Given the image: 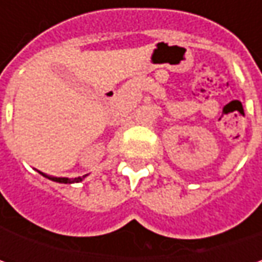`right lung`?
Wrapping results in <instances>:
<instances>
[{
	"instance_id": "obj_1",
	"label": "right lung",
	"mask_w": 262,
	"mask_h": 262,
	"mask_svg": "<svg viewBox=\"0 0 262 262\" xmlns=\"http://www.w3.org/2000/svg\"><path fill=\"white\" fill-rule=\"evenodd\" d=\"M43 175V173H42ZM84 178V176H83ZM83 178H74V179H68V178H49L55 182H61V184H73V182H80L83 181Z\"/></svg>"
}]
</instances>
